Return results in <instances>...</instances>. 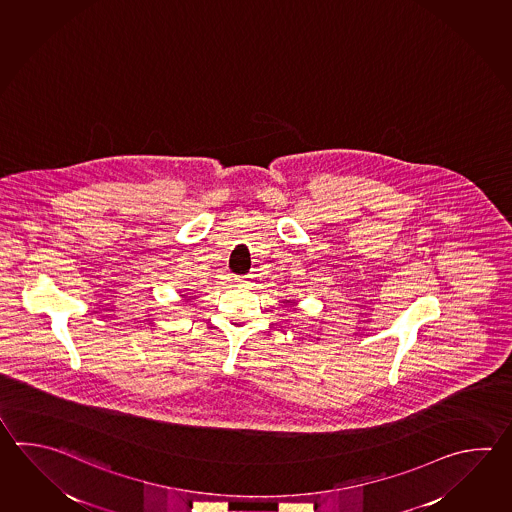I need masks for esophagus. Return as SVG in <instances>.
I'll return each instance as SVG.
<instances>
[{
  "label": "esophagus",
  "mask_w": 512,
  "mask_h": 512,
  "mask_svg": "<svg viewBox=\"0 0 512 512\" xmlns=\"http://www.w3.org/2000/svg\"><path fill=\"white\" fill-rule=\"evenodd\" d=\"M250 281L251 277H248V275H244V277H237V284H239V286H248Z\"/></svg>",
  "instance_id": "esophagus-1"
}]
</instances>
